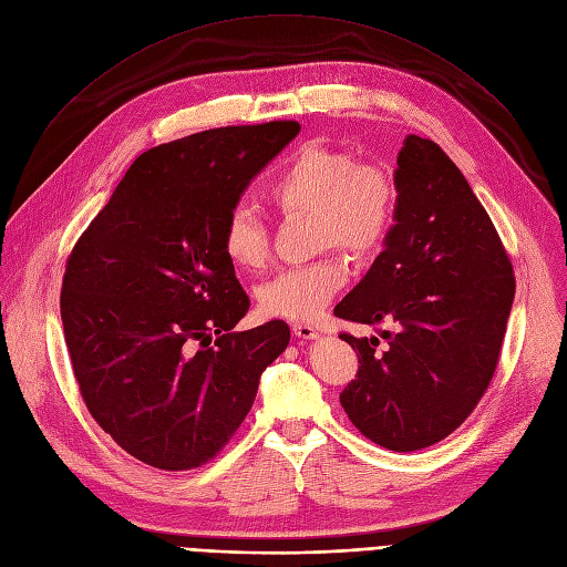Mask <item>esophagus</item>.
Returning <instances> with one entry per match:
<instances>
[{"mask_svg": "<svg viewBox=\"0 0 567 567\" xmlns=\"http://www.w3.org/2000/svg\"><path fill=\"white\" fill-rule=\"evenodd\" d=\"M291 331L297 333L299 338H303V340L317 338V329H315V327H310V324H306V322H297V324H291Z\"/></svg>", "mask_w": 567, "mask_h": 567, "instance_id": "34e87169", "label": "esophagus"}]
</instances>
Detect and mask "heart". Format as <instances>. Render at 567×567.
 <instances>
[{
  "label": "heart",
  "mask_w": 567,
  "mask_h": 567,
  "mask_svg": "<svg viewBox=\"0 0 567 567\" xmlns=\"http://www.w3.org/2000/svg\"><path fill=\"white\" fill-rule=\"evenodd\" d=\"M266 199L282 217H310L315 250L340 248L354 259L382 250L396 219L399 187L391 168L378 159H357L324 143H303L266 187ZM219 248L243 274L264 268L270 255L268 231L245 208H234ZM348 282V261L327 252L291 266L257 289L261 312L282 319H312Z\"/></svg>",
  "instance_id": "b5f03b06"
}]
</instances>
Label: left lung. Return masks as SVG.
I'll return each mask as SVG.
<instances>
[{"label": "left lung", "mask_w": 567, "mask_h": 567, "mask_svg": "<svg viewBox=\"0 0 567 567\" xmlns=\"http://www.w3.org/2000/svg\"><path fill=\"white\" fill-rule=\"evenodd\" d=\"M396 187L384 250L333 312L388 342L380 351L379 338L340 333L359 357L340 405L380 447L414 452L454 433L484 396L516 282L488 213L437 143L405 138Z\"/></svg>", "instance_id": "left-lung-1"}]
</instances>
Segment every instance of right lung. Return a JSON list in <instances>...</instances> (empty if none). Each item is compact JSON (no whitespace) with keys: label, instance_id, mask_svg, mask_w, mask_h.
I'll use <instances>...</instances> for the list:
<instances>
[{"label":"right lung","instance_id":"obj_1","mask_svg":"<svg viewBox=\"0 0 567 567\" xmlns=\"http://www.w3.org/2000/svg\"><path fill=\"white\" fill-rule=\"evenodd\" d=\"M299 132L297 120H274L153 147L66 259L60 312L81 396L122 450L159 471L223 452L287 348L282 319L231 331L250 299L219 234Z\"/></svg>","mask_w":567,"mask_h":567}]
</instances>
